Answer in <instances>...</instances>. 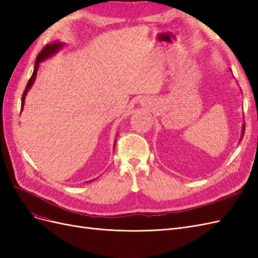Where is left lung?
Returning <instances> with one entry per match:
<instances>
[{
	"instance_id": "8db88e82",
	"label": "left lung",
	"mask_w": 258,
	"mask_h": 258,
	"mask_svg": "<svg viewBox=\"0 0 258 258\" xmlns=\"http://www.w3.org/2000/svg\"><path fill=\"white\" fill-rule=\"evenodd\" d=\"M244 130H245V123L243 124V127H242V137L244 136ZM242 140V139H241Z\"/></svg>"
}]
</instances>
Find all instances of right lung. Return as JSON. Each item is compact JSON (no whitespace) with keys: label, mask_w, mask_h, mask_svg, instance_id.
I'll return each instance as SVG.
<instances>
[{"label":"right lung","mask_w":258,"mask_h":258,"mask_svg":"<svg viewBox=\"0 0 258 258\" xmlns=\"http://www.w3.org/2000/svg\"><path fill=\"white\" fill-rule=\"evenodd\" d=\"M62 44L60 42H54L52 44H47L45 46V47L40 51V53L37 54L36 57V60H35V67H34V71L32 73V76L30 77V80L26 86V89L25 91H23L22 93V99H21V110L23 107V104H25V98L27 96V92L28 90L31 88V86L33 85L34 81H35V77H36V73H37V68H38V64H40V62L43 61L44 59H46L47 57L51 56V54H53L54 52H57V50L61 47Z\"/></svg>","instance_id":"add662e5"}]
</instances>
